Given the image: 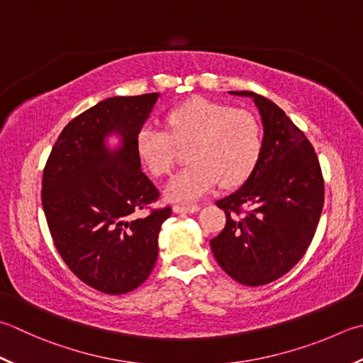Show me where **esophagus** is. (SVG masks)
<instances>
[{"label": "esophagus", "instance_id": "obj_1", "mask_svg": "<svg viewBox=\"0 0 363 363\" xmlns=\"http://www.w3.org/2000/svg\"><path fill=\"white\" fill-rule=\"evenodd\" d=\"M173 211L176 212V214H194V212H198L200 211V206H182V204H176Z\"/></svg>", "mask_w": 363, "mask_h": 363}]
</instances>
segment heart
Segmentation results:
<instances>
[{
  "label": "heart",
  "instance_id": "1",
  "mask_svg": "<svg viewBox=\"0 0 363 363\" xmlns=\"http://www.w3.org/2000/svg\"><path fill=\"white\" fill-rule=\"evenodd\" d=\"M168 131L143 125L135 137L141 163L154 176H165L174 165V143H189L187 160L165 195L174 201H194L214 189L218 181L231 187L244 182L257 167L262 137L252 113L233 110L204 97L174 106L167 115Z\"/></svg>",
  "mask_w": 363,
  "mask_h": 363
}]
</instances>
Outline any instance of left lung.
<instances>
[{"label": "left lung", "instance_id": "1", "mask_svg": "<svg viewBox=\"0 0 363 363\" xmlns=\"http://www.w3.org/2000/svg\"><path fill=\"white\" fill-rule=\"evenodd\" d=\"M258 106L262 146L257 167L242 187L218 200L226 225L211 240L218 266L247 286L271 283L303 257L324 206V179L318 155L305 133L280 106L250 91ZM244 205L251 211L244 213Z\"/></svg>", "mask_w": 363, "mask_h": 363}]
</instances>
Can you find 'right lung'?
<instances>
[{
    "mask_svg": "<svg viewBox=\"0 0 363 363\" xmlns=\"http://www.w3.org/2000/svg\"><path fill=\"white\" fill-rule=\"evenodd\" d=\"M159 92L110 97L64 127L42 176V208L56 250L78 279L105 294L130 293L154 269L160 226L172 208L141 172L135 137ZM119 134L118 150L106 146Z\"/></svg>",
    "mask_w": 363,
    "mask_h": 363,
    "instance_id": "obj_1",
    "label": "right lung"
}]
</instances>
